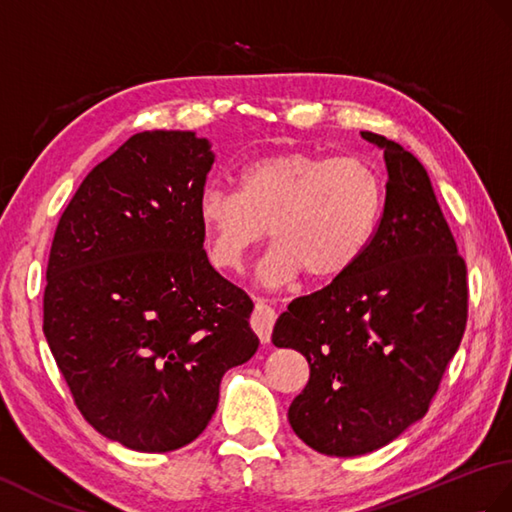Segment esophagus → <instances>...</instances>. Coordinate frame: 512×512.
<instances>
[{
	"instance_id": "obj_1",
	"label": "esophagus",
	"mask_w": 512,
	"mask_h": 512,
	"mask_svg": "<svg viewBox=\"0 0 512 512\" xmlns=\"http://www.w3.org/2000/svg\"><path fill=\"white\" fill-rule=\"evenodd\" d=\"M255 314L251 318V325L255 329V334L259 336L261 342H270V334H272V327H275V320H277V312L272 310V307L264 301V299H255Z\"/></svg>"
}]
</instances>
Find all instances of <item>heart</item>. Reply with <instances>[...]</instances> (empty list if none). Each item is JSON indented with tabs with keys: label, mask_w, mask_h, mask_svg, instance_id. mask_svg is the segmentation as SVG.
Segmentation results:
<instances>
[{
	"label": "heart",
	"mask_w": 512,
	"mask_h": 512,
	"mask_svg": "<svg viewBox=\"0 0 512 512\" xmlns=\"http://www.w3.org/2000/svg\"><path fill=\"white\" fill-rule=\"evenodd\" d=\"M384 211L379 174L358 157L290 150L246 163L237 189L211 185L198 198V222L211 264L240 270L268 235L275 240L259 279L283 285L307 277L334 281L360 264Z\"/></svg>",
	"instance_id": "heart-1"
}]
</instances>
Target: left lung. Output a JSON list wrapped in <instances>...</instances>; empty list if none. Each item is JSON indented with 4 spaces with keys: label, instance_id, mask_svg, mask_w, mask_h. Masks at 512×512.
<instances>
[{
    "label": "left lung",
    "instance_id": "left-lung-1",
    "mask_svg": "<svg viewBox=\"0 0 512 512\" xmlns=\"http://www.w3.org/2000/svg\"><path fill=\"white\" fill-rule=\"evenodd\" d=\"M384 150V213L360 264L299 296L277 318L275 347L296 349L310 382L288 419L325 456L371 454L425 417L467 325V266L421 161Z\"/></svg>",
    "mask_w": 512,
    "mask_h": 512
}]
</instances>
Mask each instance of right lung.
<instances>
[{"mask_svg": "<svg viewBox=\"0 0 512 512\" xmlns=\"http://www.w3.org/2000/svg\"><path fill=\"white\" fill-rule=\"evenodd\" d=\"M213 159L192 130L137 133L87 174L54 233L43 334L82 417L135 451L198 438L222 375L259 347L253 301L202 248Z\"/></svg>", "mask_w": 512, "mask_h": 512, "instance_id": "right-lung-1", "label": "right lung"}]
</instances>
